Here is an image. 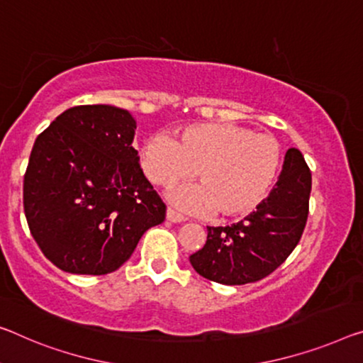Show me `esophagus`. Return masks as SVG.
Masks as SVG:
<instances>
[{"instance_id":"1","label":"esophagus","mask_w":363,"mask_h":363,"mask_svg":"<svg viewBox=\"0 0 363 363\" xmlns=\"http://www.w3.org/2000/svg\"><path fill=\"white\" fill-rule=\"evenodd\" d=\"M167 220H170V222H183L185 220V216L183 214H180L178 213V211H175V209H172V208H169L167 209Z\"/></svg>"}]
</instances>
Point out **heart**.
<instances>
[{"label":"heart","mask_w":363,"mask_h":363,"mask_svg":"<svg viewBox=\"0 0 363 363\" xmlns=\"http://www.w3.org/2000/svg\"><path fill=\"white\" fill-rule=\"evenodd\" d=\"M276 138L233 123H196L182 128L174 141L155 135L141 149L144 175L169 188L196 177L198 185L178 189L172 199L194 213L216 217L247 216L258 208L281 165Z\"/></svg>","instance_id":"1"}]
</instances>
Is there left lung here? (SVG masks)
I'll return each instance as SVG.
<instances>
[{
	"mask_svg": "<svg viewBox=\"0 0 363 363\" xmlns=\"http://www.w3.org/2000/svg\"><path fill=\"white\" fill-rule=\"evenodd\" d=\"M311 172L291 147L276 186L256 211L227 227H208V240L189 263L209 281L243 286L269 276L294 252L308 217Z\"/></svg>",
	"mask_w": 363,
	"mask_h": 363,
	"instance_id": "obj_1",
	"label": "left lung"
}]
</instances>
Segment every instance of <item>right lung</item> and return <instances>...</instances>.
<instances>
[{
    "instance_id": "obj_1",
    "label": "right lung",
    "mask_w": 363,
    "mask_h": 363,
    "mask_svg": "<svg viewBox=\"0 0 363 363\" xmlns=\"http://www.w3.org/2000/svg\"><path fill=\"white\" fill-rule=\"evenodd\" d=\"M136 120L113 105L63 111L33 143L24 175V213L52 263L71 274L118 269L165 204L133 147Z\"/></svg>"
}]
</instances>
